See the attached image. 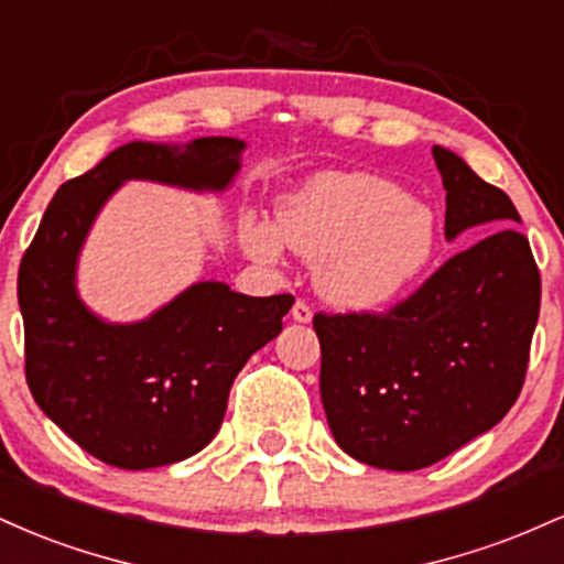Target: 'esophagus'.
<instances>
[{
  "label": "esophagus",
  "instance_id": "1",
  "mask_svg": "<svg viewBox=\"0 0 564 564\" xmlns=\"http://www.w3.org/2000/svg\"><path fill=\"white\" fill-rule=\"evenodd\" d=\"M291 318H294L296 323H310L313 321V307H310L304 300H296L294 307H291Z\"/></svg>",
  "mask_w": 564,
  "mask_h": 564
}]
</instances>
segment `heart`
Segmentation results:
<instances>
[{
  "instance_id": "heart-1",
  "label": "heart",
  "mask_w": 564,
  "mask_h": 564,
  "mask_svg": "<svg viewBox=\"0 0 564 564\" xmlns=\"http://www.w3.org/2000/svg\"><path fill=\"white\" fill-rule=\"evenodd\" d=\"M281 241L315 260V286L345 310H381L398 302L437 249L430 206L398 183L366 172H323L291 193L275 228L243 225V243L260 262L281 257Z\"/></svg>"
}]
</instances>
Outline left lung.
I'll return each mask as SVG.
<instances>
[{
    "label": "left lung",
    "instance_id": "obj_1",
    "mask_svg": "<svg viewBox=\"0 0 564 564\" xmlns=\"http://www.w3.org/2000/svg\"><path fill=\"white\" fill-rule=\"evenodd\" d=\"M445 187V238L458 251L387 313L313 318L321 400L341 451L377 469L432 467L507 416L522 390L541 275L503 191L448 148H432ZM495 232L490 234L489 230Z\"/></svg>",
    "mask_w": 564,
    "mask_h": 564
}]
</instances>
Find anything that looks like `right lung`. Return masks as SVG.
<instances>
[{
    "mask_svg": "<svg viewBox=\"0 0 564 564\" xmlns=\"http://www.w3.org/2000/svg\"><path fill=\"white\" fill-rule=\"evenodd\" d=\"M246 142H127L57 187L25 249L18 302L25 381L36 405L100 462L119 469L177 464L219 432L232 379L275 339L294 296H246L198 281L138 323H108L79 300L76 264L95 217L127 180L223 193Z\"/></svg>",
    "mask_w": 564,
    "mask_h": 564,
    "instance_id": "add662e5",
    "label": "right lung"
}]
</instances>
